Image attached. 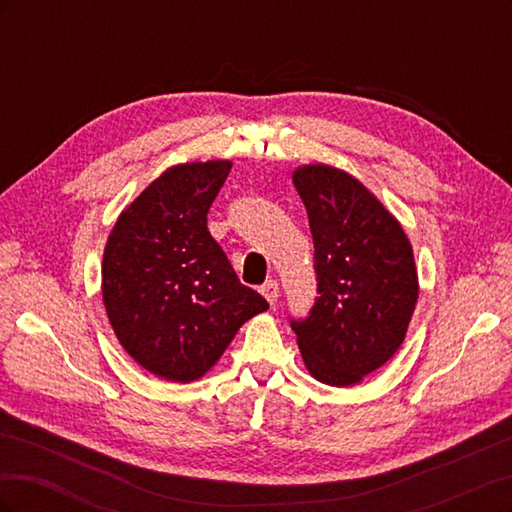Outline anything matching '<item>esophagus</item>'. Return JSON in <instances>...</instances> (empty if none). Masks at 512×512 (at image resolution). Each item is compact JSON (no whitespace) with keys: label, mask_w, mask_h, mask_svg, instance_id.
I'll list each match as a JSON object with an SVG mask.
<instances>
[{"label":"esophagus","mask_w":512,"mask_h":512,"mask_svg":"<svg viewBox=\"0 0 512 512\" xmlns=\"http://www.w3.org/2000/svg\"><path fill=\"white\" fill-rule=\"evenodd\" d=\"M260 292H262V297H265L273 305L277 301V297H280V286H277L275 280H267L260 286Z\"/></svg>","instance_id":"1"}]
</instances>
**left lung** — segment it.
<instances>
[{"label":"left lung","mask_w":512,"mask_h":512,"mask_svg":"<svg viewBox=\"0 0 512 512\" xmlns=\"http://www.w3.org/2000/svg\"><path fill=\"white\" fill-rule=\"evenodd\" d=\"M314 239L316 294L305 318H290L316 380L350 386L401 346L418 282L404 228L363 183L331 166L292 177Z\"/></svg>","instance_id":"1"}]
</instances>
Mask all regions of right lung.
<instances>
[{"mask_svg": "<svg viewBox=\"0 0 512 512\" xmlns=\"http://www.w3.org/2000/svg\"><path fill=\"white\" fill-rule=\"evenodd\" d=\"M230 162L168 168L119 215L106 241L102 297L132 359L190 382L220 359L245 320L269 309L239 282L207 228Z\"/></svg>", "mask_w": 512, "mask_h": 512, "instance_id": "obj_1", "label": "right lung"}]
</instances>
